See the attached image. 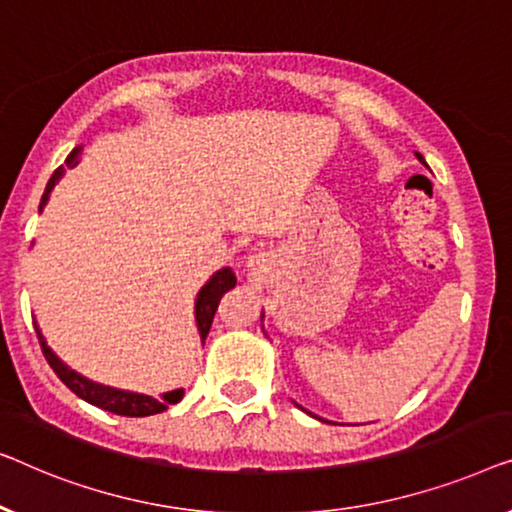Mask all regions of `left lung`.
Masks as SVG:
<instances>
[{"instance_id":"8db88e82","label":"left lung","mask_w":512,"mask_h":512,"mask_svg":"<svg viewBox=\"0 0 512 512\" xmlns=\"http://www.w3.org/2000/svg\"><path fill=\"white\" fill-rule=\"evenodd\" d=\"M417 157H420V160H422V155H417ZM424 162V160H422Z\"/></svg>"}]
</instances>
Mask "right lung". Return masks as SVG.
<instances>
[{
    "mask_svg": "<svg viewBox=\"0 0 512 512\" xmlns=\"http://www.w3.org/2000/svg\"><path fill=\"white\" fill-rule=\"evenodd\" d=\"M81 150H74L67 157V167H74L76 164V157ZM62 167L55 171L53 178H50L48 185H46V192H43L41 197V208L43 204L48 201V194L50 190H53L55 183L60 181L62 176ZM236 285V276L229 269H222L215 273V276L208 280V283L201 287L199 297H197V327H199V334L201 338H206L208 329H211L213 325V318H215V311H218V304L222 299V294H225L227 290H232V287ZM37 329V336H39V343H41V350H43V357H46V362L50 364V369H53L57 373V378L62 380L64 385L69 387L71 392L76 394V397L85 399L88 403H92V406H99L104 410H109V413H115V415H127V417H146V415H155V413H162V410H167L171 403L181 401L183 399V390H176V392H169L164 394L162 399H153V397H146V394H132V392H120V390H113V387H104V385H97L92 383V380L78 376V373H74L71 369H67L60 359H57L53 352H50V348L46 345V341H43V336L39 334V327Z\"/></svg>",
    "mask_w": 512,
    "mask_h": 512,
    "instance_id": "add662e5",
    "label": "right lung"
}]
</instances>
